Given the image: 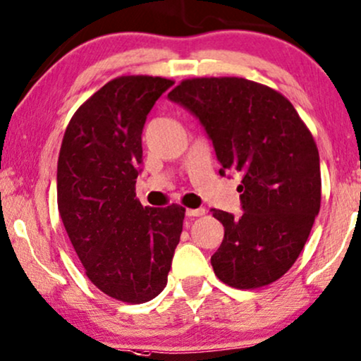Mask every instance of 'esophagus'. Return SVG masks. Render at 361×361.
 <instances>
[{"mask_svg":"<svg viewBox=\"0 0 361 361\" xmlns=\"http://www.w3.org/2000/svg\"><path fill=\"white\" fill-rule=\"evenodd\" d=\"M205 214V209L204 207H199V209H185V215L187 217H200V215Z\"/></svg>","mask_w":361,"mask_h":361,"instance_id":"esophagus-1","label":"esophagus"}]
</instances>
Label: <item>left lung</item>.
Listing matches in <instances>:
<instances>
[{
    "mask_svg": "<svg viewBox=\"0 0 361 361\" xmlns=\"http://www.w3.org/2000/svg\"><path fill=\"white\" fill-rule=\"evenodd\" d=\"M199 119L221 162L238 172L240 217L214 209L224 240L214 272L235 288L282 277L305 245L320 210V157L310 130L288 99L243 78H197L167 94Z\"/></svg>",
    "mask_w": 361,
    "mask_h": 361,
    "instance_id": "obj_1",
    "label": "left lung"
}]
</instances>
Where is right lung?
I'll use <instances>...</instances> for the list:
<instances>
[{"label":"right lung","instance_id":"obj_1","mask_svg":"<svg viewBox=\"0 0 361 361\" xmlns=\"http://www.w3.org/2000/svg\"><path fill=\"white\" fill-rule=\"evenodd\" d=\"M172 81L112 79L76 111L58 161V209L86 275L116 300L144 303L167 283L180 240V205L142 207L135 179L142 129Z\"/></svg>","mask_w":361,"mask_h":361}]
</instances>
